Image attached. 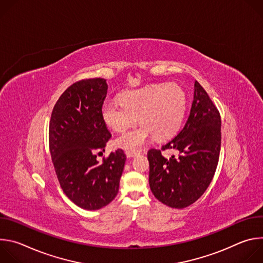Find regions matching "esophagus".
Masks as SVG:
<instances>
[{"mask_svg":"<svg viewBox=\"0 0 263 263\" xmlns=\"http://www.w3.org/2000/svg\"><path fill=\"white\" fill-rule=\"evenodd\" d=\"M125 153H126L127 157H134V156H136L139 152H138V151H132V149H127V151H126Z\"/></svg>","mask_w":263,"mask_h":263,"instance_id":"1","label":"esophagus"}]
</instances>
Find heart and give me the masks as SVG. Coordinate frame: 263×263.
Masks as SVG:
<instances>
[{"mask_svg": "<svg viewBox=\"0 0 263 263\" xmlns=\"http://www.w3.org/2000/svg\"><path fill=\"white\" fill-rule=\"evenodd\" d=\"M186 109V95L177 84H152L123 93L121 100H107L101 115L112 130L123 132L137 121L141 125L115 139L116 146L136 151L153 134L156 139L172 136Z\"/></svg>", "mask_w": 263, "mask_h": 263, "instance_id": "b5f03b06", "label": "heart"}]
</instances>
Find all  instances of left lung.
<instances>
[{"mask_svg":"<svg viewBox=\"0 0 263 263\" xmlns=\"http://www.w3.org/2000/svg\"><path fill=\"white\" fill-rule=\"evenodd\" d=\"M220 115L203 86L195 82L191 112L180 132L161 148H149L148 183L153 195L173 208L195 203L207 190L218 163ZM175 149L178 156L161 153Z\"/></svg>","mask_w":263,"mask_h":263,"instance_id":"left-lung-1","label":"left lung"}]
</instances>
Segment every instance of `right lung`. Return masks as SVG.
Instances as JSON below:
<instances>
[{"label": "right lung", "mask_w": 263, "mask_h": 263, "mask_svg": "<svg viewBox=\"0 0 263 263\" xmlns=\"http://www.w3.org/2000/svg\"><path fill=\"white\" fill-rule=\"evenodd\" d=\"M108 85L103 78L72 83L56 102L49 126L52 161L60 187L77 206L97 210L116 198L126 155L122 148L103 157L111 138L101 109Z\"/></svg>", "instance_id": "obj_1"}]
</instances>
